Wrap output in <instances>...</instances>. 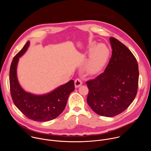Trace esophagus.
Listing matches in <instances>:
<instances>
[{
  "mask_svg": "<svg viewBox=\"0 0 151 151\" xmlns=\"http://www.w3.org/2000/svg\"><path fill=\"white\" fill-rule=\"evenodd\" d=\"M82 84V81L81 79L77 78V79H75V86L76 88L79 87Z\"/></svg>",
  "mask_w": 151,
  "mask_h": 151,
  "instance_id": "obj_1",
  "label": "esophagus"
}]
</instances>
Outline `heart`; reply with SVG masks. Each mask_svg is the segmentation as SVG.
<instances>
[{"mask_svg": "<svg viewBox=\"0 0 151 151\" xmlns=\"http://www.w3.org/2000/svg\"><path fill=\"white\" fill-rule=\"evenodd\" d=\"M94 45H93V47ZM109 50L106 45L100 44L91 51L87 64V69L91 73L100 71L106 63L109 55Z\"/></svg>", "mask_w": 151, "mask_h": 151, "instance_id": "obj_1", "label": "heart"}]
</instances>
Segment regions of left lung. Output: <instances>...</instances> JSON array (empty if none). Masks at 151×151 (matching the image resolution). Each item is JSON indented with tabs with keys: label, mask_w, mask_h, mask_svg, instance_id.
I'll use <instances>...</instances> for the list:
<instances>
[{
	"label": "left lung",
	"mask_w": 151,
	"mask_h": 151,
	"mask_svg": "<svg viewBox=\"0 0 151 151\" xmlns=\"http://www.w3.org/2000/svg\"><path fill=\"white\" fill-rule=\"evenodd\" d=\"M112 57L104 71L86 82L87 103L99 115L113 117L124 112L135 99L139 84V67L131 51L111 37Z\"/></svg>",
	"instance_id": "8db88e82"
}]
</instances>
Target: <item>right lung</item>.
I'll return each instance as SVG.
<instances>
[{
  "label": "right lung",
  "instance_id": "obj_1",
  "mask_svg": "<svg viewBox=\"0 0 151 151\" xmlns=\"http://www.w3.org/2000/svg\"><path fill=\"white\" fill-rule=\"evenodd\" d=\"M30 42L14 57L9 70V85L11 97L17 108L28 118L45 122L56 118L64 111L69 94L75 90V83L71 80L51 93L36 96L24 91L18 82L17 66L19 57L27 50Z\"/></svg>",
  "mask_w": 151,
  "mask_h": 151
}]
</instances>
